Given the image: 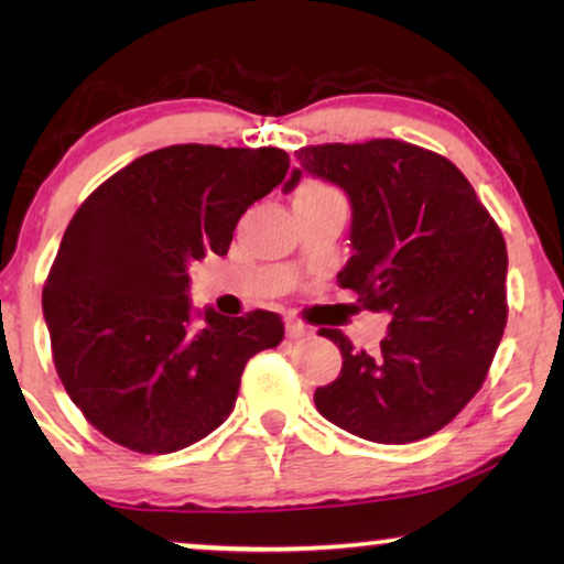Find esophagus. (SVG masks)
Instances as JSON below:
<instances>
[{"mask_svg":"<svg viewBox=\"0 0 564 564\" xmlns=\"http://www.w3.org/2000/svg\"><path fill=\"white\" fill-rule=\"evenodd\" d=\"M284 330H288L290 338L311 336V326H305V323L297 321V318H288V321H284Z\"/></svg>","mask_w":564,"mask_h":564,"instance_id":"34e87169","label":"esophagus"}]
</instances>
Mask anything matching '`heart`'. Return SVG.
I'll use <instances>...</instances> for the list:
<instances>
[{"label":"heart","instance_id":"heart-1","mask_svg":"<svg viewBox=\"0 0 564 564\" xmlns=\"http://www.w3.org/2000/svg\"><path fill=\"white\" fill-rule=\"evenodd\" d=\"M330 199H344L341 192L330 187L326 182H303L297 187L295 203H330Z\"/></svg>","mask_w":564,"mask_h":564}]
</instances>
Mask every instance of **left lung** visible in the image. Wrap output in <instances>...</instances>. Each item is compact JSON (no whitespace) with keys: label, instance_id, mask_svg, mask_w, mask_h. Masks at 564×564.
<instances>
[{"label":"left lung","instance_id":"1","mask_svg":"<svg viewBox=\"0 0 564 564\" xmlns=\"http://www.w3.org/2000/svg\"><path fill=\"white\" fill-rule=\"evenodd\" d=\"M297 187L313 174L351 203V259L338 284L361 307L390 313L380 351H357L338 328L341 375L315 390L338 429L377 444H411L444 429L482 388L503 338L506 241L467 176L421 145L375 138L295 151Z\"/></svg>","mask_w":564,"mask_h":564}]
</instances>
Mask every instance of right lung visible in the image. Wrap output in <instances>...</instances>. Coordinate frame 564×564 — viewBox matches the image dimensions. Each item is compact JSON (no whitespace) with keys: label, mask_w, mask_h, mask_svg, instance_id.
<instances>
[{"label":"right lung","mask_w":564,"mask_h":564,"mask_svg":"<svg viewBox=\"0 0 564 564\" xmlns=\"http://www.w3.org/2000/svg\"><path fill=\"white\" fill-rule=\"evenodd\" d=\"M282 149L182 143L145 153L68 223L43 315L53 365L91 426L141 454L199 442L236 405L246 361L284 338L276 313L207 307L192 321V259L228 253L236 223L282 184Z\"/></svg>","instance_id":"add662e5"}]
</instances>
